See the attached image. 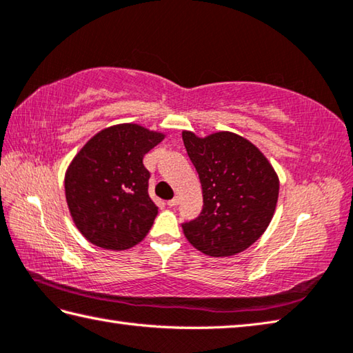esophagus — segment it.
<instances>
[{"label":"esophagus","instance_id":"1","mask_svg":"<svg viewBox=\"0 0 353 353\" xmlns=\"http://www.w3.org/2000/svg\"><path fill=\"white\" fill-rule=\"evenodd\" d=\"M168 206L170 208H174V206H177L179 205V197H174V199H171V200H168Z\"/></svg>","mask_w":353,"mask_h":353}]
</instances>
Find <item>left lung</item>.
<instances>
[{"instance_id":"left-lung-1","label":"left lung","mask_w":353,"mask_h":353,"mask_svg":"<svg viewBox=\"0 0 353 353\" xmlns=\"http://www.w3.org/2000/svg\"><path fill=\"white\" fill-rule=\"evenodd\" d=\"M182 139L203 194L199 216L182 223L185 237L211 257L245 251L274 216L280 188L274 168L250 141L228 131L205 139L183 131Z\"/></svg>"}]
</instances>
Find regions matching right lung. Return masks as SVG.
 Segmentation results:
<instances>
[{
    "mask_svg": "<svg viewBox=\"0 0 353 353\" xmlns=\"http://www.w3.org/2000/svg\"><path fill=\"white\" fill-rule=\"evenodd\" d=\"M163 139L136 123L110 127L92 137L65 174L68 210L82 236L122 251L147 236L157 216L148 194L143 156Z\"/></svg>",
    "mask_w": 353,
    "mask_h": 353,
    "instance_id": "obj_1",
    "label": "right lung"
}]
</instances>
